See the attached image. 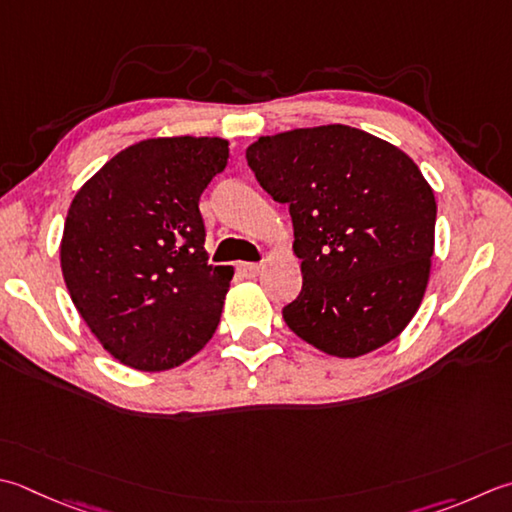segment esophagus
<instances>
[{
  "mask_svg": "<svg viewBox=\"0 0 512 512\" xmlns=\"http://www.w3.org/2000/svg\"><path fill=\"white\" fill-rule=\"evenodd\" d=\"M262 268H264V264H250V262H239L237 264V270L244 277H257L259 273H262Z\"/></svg>",
  "mask_w": 512,
  "mask_h": 512,
  "instance_id": "esophagus-1",
  "label": "esophagus"
}]
</instances>
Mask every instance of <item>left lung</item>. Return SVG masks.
<instances>
[{"label": "left lung", "mask_w": 512, "mask_h": 512, "mask_svg": "<svg viewBox=\"0 0 512 512\" xmlns=\"http://www.w3.org/2000/svg\"><path fill=\"white\" fill-rule=\"evenodd\" d=\"M248 166L290 206L302 293L282 315L326 355L355 359L402 333L435 253V193L402 148L346 124L259 137Z\"/></svg>", "instance_id": "obj_1"}]
</instances>
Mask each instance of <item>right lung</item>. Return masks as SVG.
Returning a JSON list of instances; mask_svg holds the SVG:
<instances>
[{"label":"right lung","mask_w":512,"mask_h":512,"mask_svg":"<svg viewBox=\"0 0 512 512\" xmlns=\"http://www.w3.org/2000/svg\"><path fill=\"white\" fill-rule=\"evenodd\" d=\"M226 164L222 137H150L117 153L70 202L64 282L119 364L177 368L217 330L235 270L208 264L199 197Z\"/></svg>","instance_id":"obj_1"}]
</instances>
